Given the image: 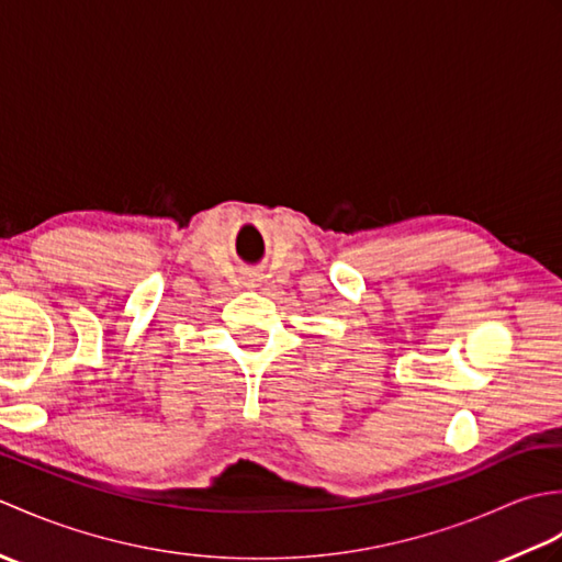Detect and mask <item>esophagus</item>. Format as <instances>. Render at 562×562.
I'll return each mask as SVG.
<instances>
[{
  "label": "esophagus",
  "mask_w": 562,
  "mask_h": 562,
  "mask_svg": "<svg viewBox=\"0 0 562 562\" xmlns=\"http://www.w3.org/2000/svg\"><path fill=\"white\" fill-rule=\"evenodd\" d=\"M244 284H246V288H258V284H260V274L248 272L246 278H244Z\"/></svg>",
  "instance_id": "obj_1"
}]
</instances>
